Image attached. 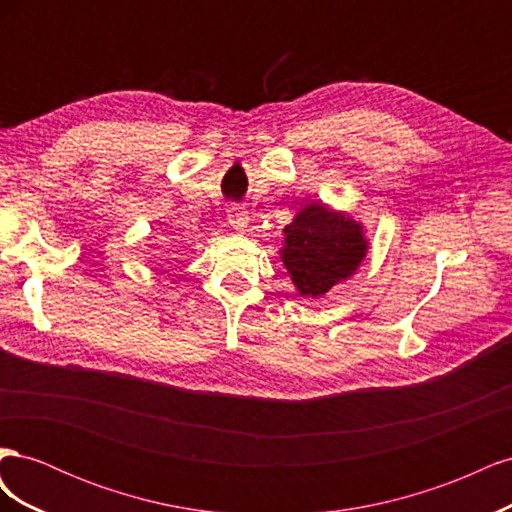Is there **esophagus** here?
<instances>
[{"instance_id":"34e87169","label":"esophagus","mask_w":512,"mask_h":512,"mask_svg":"<svg viewBox=\"0 0 512 512\" xmlns=\"http://www.w3.org/2000/svg\"><path fill=\"white\" fill-rule=\"evenodd\" d=\"M247 211H243L241 207H230L228 209V224L235 228V230H245V226H247Z\"/></svg>"}]
</instances>
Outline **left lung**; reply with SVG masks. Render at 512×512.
Returning a JSON list of instances; mask_svg holds the SVG:
<instances>
[{
    "instance_id": "8db88e82",
    "label": "left lung",
    "mask_w": 512,
    "mask_h": 512,
    "mask_svg": "<svg viewBox=\"0 0 512 512\" xmlns=\"http://www.w3.org/2000/svg\"><path fill=\"white\" fill-rule=\"evenodd\" d=\"M284 265L301 297H320L354 273L365 256L363 228L324 205H305L284 228Z\"/></svg>"
}]
</instances>
